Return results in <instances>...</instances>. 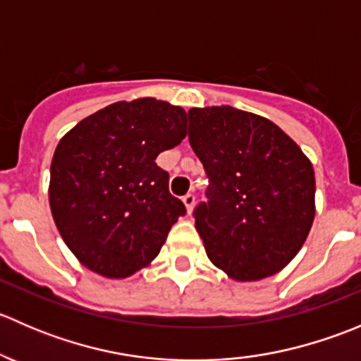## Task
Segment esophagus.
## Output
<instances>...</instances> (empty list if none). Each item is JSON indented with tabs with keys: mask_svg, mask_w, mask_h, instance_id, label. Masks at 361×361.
I'll list each match as a JSON object with an SVG mask.
<instances>
[{
	"mask_svg": "<svg viewBox=\"0 0 361 361\" xmlns=\"http://www.w3.org/2000/svg\"><path fill=\"white\" fill-rule=\"evenodd\" d=\"M183 204H185V207H187L188 213H192V209H194V204H195V195L194 194H187V195H185Z\"/></svg>",
	"mask_w": 361,
	"mask_h": 361,
	"instance_id": "1",
	"label": "esophagus"
}]
</instances>
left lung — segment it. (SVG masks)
Instances as JSON below:
<instances>
[{
  "label": "left lung",
  "mask_w": 361,
  "mask_h": 361,
  "mask_svg": "<svg viewBox=\"0 0 361 361\" xmlns=\"http://www.w3.org/2000/svg\"><path fill=\"white\" fill-rule=\"evenodd\" d=\"M188 140L209 178L194 211L207 258L235 281L285 269L314 221L311 160L274 122L232 106L188 110Z\"/></svg>",
  "instance_id": "8db88e82"
}]
</instances>
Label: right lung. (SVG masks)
<instances>
[{"instance_id":"1","label":"right lung","mask_w":361,"mask_h":361,"mask_svg":"<svg viewBox=\"0 0 361 361\" xmlns=\"http://www.w3.org/2000/svg\"><path fill=\"white\" fill-rule=\"evenodd\" d=\"M187 136V111L140 97L92 113L63 136L49 202L61 238L96 274L122 279L152 264L187 213L155 162Z\"/></svg>"}]
</instances>
